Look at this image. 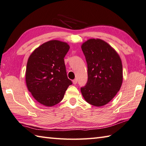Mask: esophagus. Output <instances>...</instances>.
I'll use <instances>...</instances> for the list:
<instances>
[{
  "mask_svg": "<svg viewBox=\"0 0 146 146\" xmlns=\"http://www.w3.org/2000/svg\"><path fill=\"white\" fill-rule=\"evenodd\" d=\"M72 82H73V84H74V85H76V84L77 83V79H75L74 80H72Z\"/></svg>",
  "mask_w": 146,
  "mask_h": 146,
  "instance_id": "esophagus-1",
  "label": "esophagus"
}]
</instances>
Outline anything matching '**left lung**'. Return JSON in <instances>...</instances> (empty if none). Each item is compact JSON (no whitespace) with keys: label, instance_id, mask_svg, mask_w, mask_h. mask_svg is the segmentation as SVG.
<instances>
[{"label":"left lung","instance_id":"left-lung-1","mask_svg":"<svg viewBox=\"0 0 146 146\" xmlns=\"http://www.w3.org/2000/svg\"><path fill=\"white\" fill-rule=\"evenodd\" d=\"M81 48L87 63L88 81L80 88L85 100L95 106L106 105L123 83L121 59L115 49L101 39L91 38Z\"/></svg>","mask_w":146,"mask_h":146}]
</instances>
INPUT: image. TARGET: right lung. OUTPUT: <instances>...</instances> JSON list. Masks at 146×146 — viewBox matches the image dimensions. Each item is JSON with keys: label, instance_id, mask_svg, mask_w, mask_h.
<instances>
[{"label": "right lung", "instance_id": "right-lung-1", "mask_svg": "<svg viewBox=\"0 0 146 146\" xmlns=\"http://www.w3.org/2000/svg\"><path fill=\"white\" fill-rule=\"evenodd\" d=\"M70 48L66 42L50 40L32 52L28 59L25 81L28 91L40 104H59L72 82L67 76L64 61Z\"/></svg>", "mask_w": 146, "mask_h": 146}]
</instances>
